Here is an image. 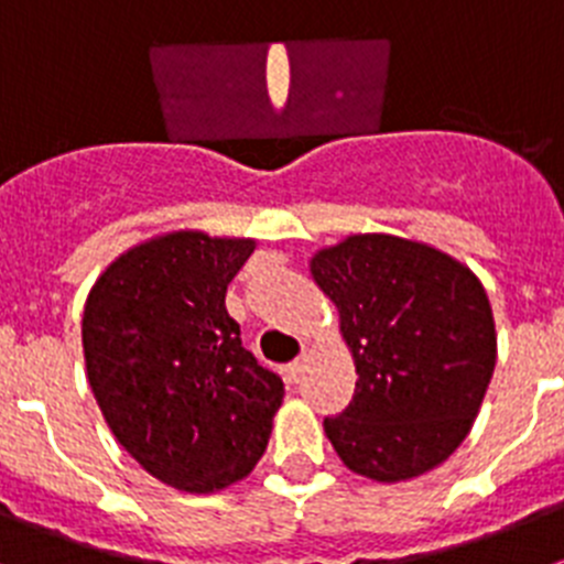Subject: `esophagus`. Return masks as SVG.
<instances>
[{
    "label": "esophagus",
    "mask_w": 564,
    "mask_h": 564,
    "mask_svg": "<svg viewBox=\"0 0 564 564\" xmlns=\"http://www.w3.org/2000/svg\"><path fill=\"white\" fill-rule=\"evenodd\" d=\"M305 361L307 356H299L296 361L288 364V378H291V383H299L302 378H305Z\"/></svg>",
    "instance_id": "obj_1"
}]
</instances>
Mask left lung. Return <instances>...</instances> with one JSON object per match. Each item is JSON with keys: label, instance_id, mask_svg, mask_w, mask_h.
<instances>
[{"label": "left lung", "instance_id": "1", "mask_svg": "<svg viewBox=\"0 0 564 564\" xmlns=\"http://www.w3.org/2000/svg\"><path fill=\"white\" fill-rule=\"evenodd\" d=\"M338 307L356 395L325 435L350 471L398 482L466 441L497 361L480 279L449 253L392 234H352L311 259Z\"/></svg>", "mask_w": 564, "mask_h": 564}]
</instances>
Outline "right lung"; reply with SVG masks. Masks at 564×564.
Returning <instances> with one entry per match:
<instances>
[{"label": "right lung", "instance_id": "add662e5", "mask_svg": "<svg viewBox=\"0 0 564 564\" xmlns=\"http://www.w3.org/2000/svg\"><path fill=\"white\" fill-rule=\"evenodd\" d=\"M253 248L203 231L147 239L115 259L84 305L87 378L115 441L192 495L251 475L285 395L226 311Z\"/></svg>", "mask_w": 564, "mask_h": 564}]
</instances>
